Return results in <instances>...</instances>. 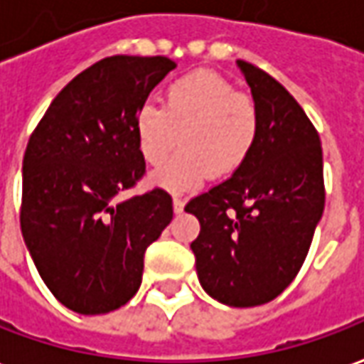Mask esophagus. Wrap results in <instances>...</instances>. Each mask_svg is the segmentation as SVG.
Listing matches in <instances>:
<instances>
[{
	"instance_id": "1",
	"label": "esophagus",
	"mask_w": 364,
	"mask_h": 364,
	"mask_svg": "<svg viewBox=\"0 0 364 364\" xmlns=\"http://www.w3.org/2000/svg\"><path fill=\"white\" fill-rule=\"evenodd\" d=\"M183 207H185V200H183L181 197H173V210L177 215L183 213Z\"/></svg>"
}]
</instances>
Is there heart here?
Wrapping results in <instances>:
<instances>
[{
	"mask_svg": "<svg viewBox=\"0 0 364 364\" xmlns=\"http://www.w3.org/2000/svg\"><path fill=\"white\" fill-rule=\"evenodd\" d=\"M134 134L146 164L163 165L179 141L183 149L154 175V181L183 193L208 175L226 177L252 156L260 136V110L250 96L208 68L165 85L161 106L144 102L134 116Z\"/></svg>",
	"mask_w": 364,
	"mask_h": 364,
	"instance_id": "heart-1",
	"label": "heart"
}]
</instances>
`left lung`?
Returning <instances> with one entry per match:
<instances>
[{
    "label": "left lung",
    "mask_w": 364,
    "mask_h": 364,
    "mask_svg": "<svg viewBox=\"0 0 364 364\" xmlns=\"http://www.w3.org/2000/svg\"><path fill=\"white\" fill-rule=\"evenodd\" d=\"M238 67L260 110V136L248 161L187 203L200 232L191 242L199 282L230 307L278 297L296 278L323 215L319 134L296 98L262 68Z\"/></svg>",
    "instance_id": "1"
}]
</instances>
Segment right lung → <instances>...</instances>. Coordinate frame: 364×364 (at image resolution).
Masks as SVG:
<instances>
[{"label": "right lung", "instance_id": "1", "mask_svg": "<svg viewBox=\"0 0 364 364\" xmlns=\"http://www.w3.org/2000/svg\"><path fill=\"white\" fill-rule=\"evenodd\" d=\"M175 63L114 55L76 75L23 156L21 232L39 276L68 309L98 315L136 296L147 246L173 218L167 191L118 195L146 175L134 116Z\"/></svg>", "mask_w": 364, "mask_h": 364}]
</instances>
